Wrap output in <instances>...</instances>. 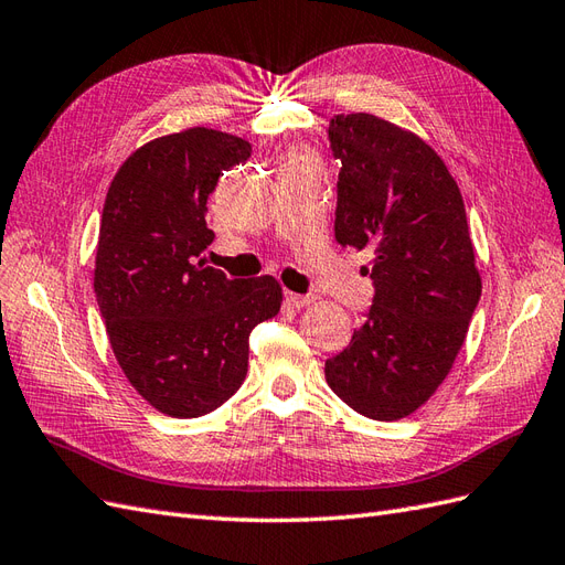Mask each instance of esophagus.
<instances>
[{
	"instance_id": "esophagus-1",
	"label": "esophagus",
	"mask_w": 565,
	"mask_h": 565,
	"mask_svg": "<svg viewBox=\"0 0 565 565\" xmlns=\"http://www.w3.org/2000/svg\"><path fill=\"white\" fill-rule=\"evenodd\" d=\"M315 298L312 296H300V294H294V291H286V302L288 306H294V308H306V306H310Z\"/></svg>"
}]
</instances>
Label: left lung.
I'll list each match as a JSON object with an SVG mask.
<instances>
[{"mask_svg":"<svg viewBox=\"0 0 565 565\" xmlns=\"http://www.w3.org/2000/svg\"><path fill=\"white\" fill-rule=\"evenodd\" d=\"M341 159L334 236L370 253L374 302L327 384L372 420H401L434 396L466 343L482 296L466 205L451 171L408 128L374 114L329 124Z\"/></svg>","mask_w":565,"mask_h":565,"instance_id":"left-lung-1","label":"left lung"}]
</instances>
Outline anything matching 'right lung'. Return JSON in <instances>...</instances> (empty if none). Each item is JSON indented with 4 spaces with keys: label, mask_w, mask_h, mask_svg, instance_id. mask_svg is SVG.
Instances as JSON below:
<instances>
[{
    "label": "right lung",
    "mask_w": 565,
    "mask_h": 565,
    "mask_svg": "<svg viewBox=\"0 0 565 565\" xmlns=\"http://www.w3.org/2000/svg\"><path fill=\"white\" fill-rule=\"evenodd\" d=\"M253 145L193 126L140 145L114 173L95 253V298L128 384L169 417H200L238 392L248 334L281 310L274 277L207 267V198Z\"/></svg>",
    "instance_id": "obj_1"
}]
</instances>
